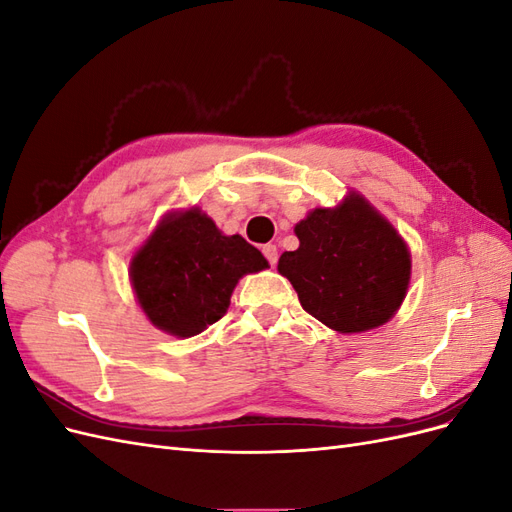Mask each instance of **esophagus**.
<instances>
[{"label": "esophagus", "mask_w": 512, "mask_h": 512, "mask_svg": "<svg viewBox=\"0 0 512 512\" xmlns=\"http://www.w3.org/2000/svg\"><path fill=\"white\" fill-rule=\"evenodd\" d=\"M262 254H265V258L271 262V265H275V262H277V247L273 243L262 245Z\"/></svg>", "instance_id": "esophagus-1"}]
</instances>
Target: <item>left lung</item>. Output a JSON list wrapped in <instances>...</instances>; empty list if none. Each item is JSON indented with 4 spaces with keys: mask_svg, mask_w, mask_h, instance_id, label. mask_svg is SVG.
Segmentation results:
<instances>
[{
    "mask_svg": "<svg viewBox=\"0 0 512 512\" xmlns=\"http://www.w3.org/2000/svg\"><path fill=\"white\" fill-rule=\"evenodd\" d=\"M299 250L280 256V271L309 316L339 333L384 324L410 282V252L397 230L359 194L335 209H314L294 226Z\"/></svg>",
    "mask_w": 512,
    "mask_h": 512,
    "instance_id": "1",
    "label": "left lung"
}]
</instances>
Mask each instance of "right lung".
<instances>
[{
    "mask_svg": "<svg viewBox=\"0 0 512 512\" xmlns=\"http://www.w3.org/2000/svg\"><path fill=\"white\" fill-rule=\"evenodd\" d=\"M269 267L241 235L226 237L198 209L166 218L132 258L138 305L158 329L192 337L218 322L245 273Z\"/></svg>",
    "mask_w": 512,
    "mask_h": 512,
    "instance_id": "obj_1",
    "label": "right lung"
}]
</instances>
